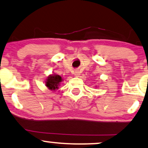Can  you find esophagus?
Here are the masks:
<instances>
[{"label":"esophagus","instance_id":"obj_1","mask_svg":"<svg viewBox=\"0 0 148 148\" xmlns=\"http://www.w3.org/2000/svg\"><path fill=\"white\" fill-rule=\"evenodd\" d=\"M74 75H75V76H79L80 75V72H79V71L76 70L75 72H74Z\"/></svg>","mask_w":148,"mask_h":148}]
</instances>
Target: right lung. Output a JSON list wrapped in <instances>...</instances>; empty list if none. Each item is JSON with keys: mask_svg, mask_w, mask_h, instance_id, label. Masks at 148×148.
I'll list each match as a JSON object with an SVG mask.
<instances>
[{"mask_svg": "<svg viewBox=\"0 0 148 148\" xmlns=\"http://www.w3.org/2000/svg\"><path fill=\"white\" fill-rule=\"evenodd\" d=\"M62 81H63V79L60 75L52 74L47 76V79H46L45 86L48 88V89L54 91L58 89L60 83Z\"/></svg>", "mask_w": 148, "mask_h": 148, "instance_id": "1", "label": "right lung"}]
</instances>
